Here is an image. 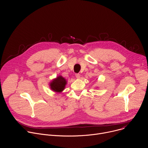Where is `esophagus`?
Masks as SVG:
<instances>
[{
  "label": "esophagus",
  "mask_w": 148,
  "mask_h": 148,
  "mask_svg": "<svg viewBox=\"0 0 148 148\" xmlns=\"http://www.w3.org/2000/svg\"><path fill=\"white\" fill-rule=\"evenodd\" d=\"M75 77L79 79L80 78V74H75Z\"/></svg>",
  "instance_id": "esophagus-1"
}]
</instances>
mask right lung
Wrapping results in <instances>:
<instances>
[{
	"instance_id": "add662e5",
	"label": "right lung",
	"mask_w": 148,
	"mask_h": 148,
	"mask_svg": "<svg viewBox=\"0 0 148 148\" xmlns=\"http://www.w3.org/2000/svg\"><path fill=\"white\" fill-rule=\"evenodd\" d=\"M66 84V79L61 75H59L50 82V87L51 90L59 93L64 90Z\"/></svg>"
}]
</instances>
